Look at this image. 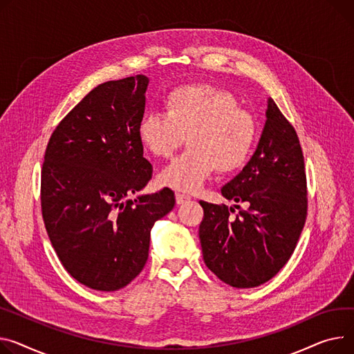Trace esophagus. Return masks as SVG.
Wrapping results in <instances>:
<instances>
[{
  "instance_id": "esophagus-1",
  "label": "esophagus",
  "mask_w": 354,
  "mask_h": 354,
  "mask_svg": "<svg viewBox=\"0 0 354 354\" xmlns=\"http://www.w3.org/2000/svg\"><path fill=\"white\" fill-rule=\"evenodd\" d=\"M175 199H176V203H178V205H182V203H185V202L189 201V199H191V196L183 195V194H176V195H175Z\"/></svg>"
}]
</instances>
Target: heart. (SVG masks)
Masks as SVG:
<instances>
[{"instance_id": "heart-1", "label": "heart", "mask_w": 354, "mask_h": 354, "mask_svg": "<svg viewBox=\"0 0 354 354\" xmlns=\"http://www.w3.org/2000/svg\"><path fill=\"white\" fill-rule=\"evenodd\" d=\"M165 115L148 113L138 125V138L153 156L168 159L183 144L179 158L162 169L158 180L179 191H195L218 169L242 168L256 142V121L239 108L232 92L189 84L172 89L163 100Z\"/></svg>"}]
</instances>
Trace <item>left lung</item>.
Returning <instances> with one entry per match:
<instances>
[{
    "mask_svg": "<svg viewBox=\"0 0 354 354\" xmlns=\"http://www.w3.org/2000/svg\"><path fill=\"white\" fill-rule=\"evenodd\" d=\"M259 147L243 171L222 187V195L248 209L234 214L225 203L201 201L203 261L226 285L261 286L293 254L308 218L304 158L293 125L269 100ZM236 207H241L236 205Z\"/></svg>",
    "mask_w": 354,
    "mask_h": 354,
    "instance_id": "left-lung-1",
    "label": "left lung"
}]
</instances>
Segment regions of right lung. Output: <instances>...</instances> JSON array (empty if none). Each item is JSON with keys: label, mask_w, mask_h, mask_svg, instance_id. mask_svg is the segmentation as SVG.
<instances>
[{"label": "right lung", "mask_w": 354, "mask_h": 354, "mask_svg": "<svg viewBox=\"0 0 354 354\" xmlns=\"http://www.w3.org/2000/svg\"><path fill=\"white\" fill-rule=\"evenodd\" d=\"M145 75L93 88L54 129L41 171V212L66 272L86 288L113 292L142 272L151 229L175 206L169 187L136 199L152 178L138 125Z\"/></svg>", "instance_id": "1"}]
</instances>
